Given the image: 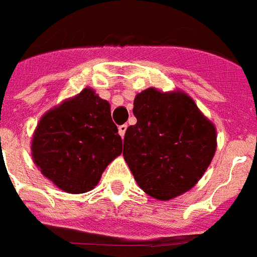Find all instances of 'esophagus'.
Masks as SVG:
<instances>
[{"instance_id":"obj_1","label":"esophagus","mask_w":257,"mask_h":257,"mask_svg":"<svg viewBox=\"0 0 257 257\" xmlns=\"http://www.w3.org/2000/svg\"><path fill=\"white\" fill-rule=\"evenodd\" d=\"M126 128H128V125H126V123H123V125H119L118 126V132H119V135H121V138H123V136H125Z\"/></svg>"}]
</instances>
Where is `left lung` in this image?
<instances>
[{"instance_id":"left-lung-1","label":"left lung","mask_w":257,"mask_h":257,"mask_svg":"<svg viewBox=\"0 0 257 257\" xmlns=\"http://www.w3.org/2000/svg\"><path fill=\"white\" fill-rule=\"evenodd\" d=\"M123 138V159L138 185L157 200L195 187L216 150L215 125L184 91L147 88L136 95Z\"/></svg>"}]
</instances>
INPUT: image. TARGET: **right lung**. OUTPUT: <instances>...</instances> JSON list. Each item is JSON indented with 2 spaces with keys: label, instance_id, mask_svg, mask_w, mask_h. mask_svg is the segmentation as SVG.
<instances>
[{
  "label": "right lung",
  "instance_id": "right-lung-1",
  "mask_svg": "<svg viewBox=\"0 0 257 257\" xmlns=\"http://www.w3.org/2000/svg\"><path fill=\"white\" fill-rule=\"evenodd\" d=\"M122 153L110 103L92 88L43 114L31 142L32 161L43 176L66 193H84Z\"/></svg>",
  "mask_w": 257,
  "mask_h": 257
}]
</instances>
